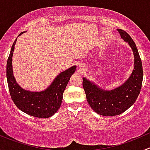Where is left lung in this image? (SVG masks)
<instances>
[{"label":"left lung","mask_w":150,"mask_h":150,"mask_svg":"<svg viewBox=\"0 0 150 150\" xmlns=\"http://www.w3.org/2000/svg\"><path fill=\"white\" fill-rule=\"evenodd\" d=\"M121 38L128 42L134 55V69L129 79L122 86L112 91H104L83 78V87L90 107L99 115L115 116L128 110L137 100L143 80V68L138 49L131 36L121 29H117Z\"/></svg>","instance_id":"1"}]
</instances>
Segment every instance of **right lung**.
<instances>
[{"mask_svg": "<svg viewBox=\"0 0 150 150\" xmlns=\"http://www.w3.org/2000/svg\"><path fill=\"white\" fill-rule=\"evenodd\" d=\"M16 40L11 47L6 64L7 82L11 97L15 105L26 114L40 118H48L59 109L64 89L70 76L75 72L76 67L73 66L61 72L52 84L43 91L30 92L24 90L16 83L12 70V56Z\"/></svg>", "mask_w": 150, "mask_h": 150, "instance_id": "1", "label": "right lung"}]
</instances>
